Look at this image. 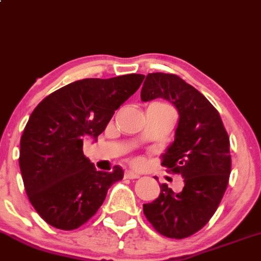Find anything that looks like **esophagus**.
<instances>
[{
	"mask_svg": "<svg viewBox=\"0 0 261 261\" xmlns=\"http://www.w3.org/2000/svg\"><path fill=\"white\" fill-rule=\"evenodd\" d=\"M124 177L125 178H139L140 175L137 174V172H134V171H130V170H127V171L124 172Z\"/></svg>",
	"mask_w": 261,
	"mask_h": 261,
	"instance_id": "1",
	"label": "esophagus"
}]
</instances>
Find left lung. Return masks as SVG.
<instances>
[{
	"label": "left lung",
	"mask_w": 261,
	"mask_h": 261,
	"mask_svg": "<svg viewBox=\"0 0 261 261\" xmlns=\"http://www.w3.org/2000/svg\"><path fill=\"white\" fill-rule=\"evenodd\" d=\"M140 98H164L176 107L175 139L163 154L162 165L184 177L182 191L176 194L162 184L159 197L143 204V211L156 232L187 238L208 223L227 190L232 168L229 137L218 111L177 75L148 74Z\"/></svg>",
	"instance_id": "left-lung-1"
}]
</instances>
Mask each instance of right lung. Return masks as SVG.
Instances as JSON below:
<instances>
[{"instance_id": "obj_1", "label": "right lung", "mask_w": 261, "mask_h": 261, "mask_svg": "<svg viewBox=\"0 0 261 261\" xmlns=\"http://www.w3.org/2000/svg\"><path fill=\"white\" fill-rule=\"evenodd\" d=\"M144 77L84 79L34 108L20 138L19 168L32 206L48 224L63 230L81 227L97 212L111 185L123 178L118 165L97 171L84 155V139H97Z\"/></svg>"}]
</instances>
